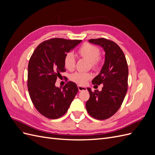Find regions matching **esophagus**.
I'll list each match as a JSON object with an SVG mask.
<instances>
[{
  "mask_svg": "<svg viewBox=\"0 0 155 155\" xmlns=\"http://www.w3.org/2000/svg\"><path fill=\"white\" fill-rule=\"evenodd\" d=\"M78 89H79V91H84V90H86V87H85L78 85Z\"/></svg>",
  "mask_w": 155,
  "mask_h": 155,
  "instance_id": "1",
  "label": "esophagus"
}]
</instances>
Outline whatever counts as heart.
Instances as JSON below:
<instances>
[{
    "label": "heart",
    "instance_id": "1",
    "mask_svg": "<svg viewBox=\"0 0 155 155\" xmlns=\"http://www.w3.org/2000/svg\"><path fill=\"white\" fill-rule=\"evenodd\" d=\"M100 50L96 46L90 43H84L78 50V55L83 59L88 61L91 66L94 69L99 68L101 64V58L99 57ZM76 59L72 53H68L64 58V66L68 70H72L75 67ZM92 78L90 73L75 72L71 75V80L80 85H85L88 80Z\"/></svg>",
    "mask_w": 155,
    "mask_h": 155
}]
</instances>
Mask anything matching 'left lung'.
<instances>
[{"label": "left lung", "instance_id": "left-lung-1", "mask_svg": "<svg viewBox=\"0 0 155 155\" xmlns=\"http://www.w3.org/2000/svg\"><path fill=\"white\" fill-rule=\"evenodd\" d=\"M91 43L105 51V62L100 74L93 79V85L103 84L101 91L87 88L90 98L86 103L88 113L97 120H106L118 110L127 91L128 66L123 51L114 42L104 38L92 39Z\"/></svg>", "mask_w": 155, "mask_h": 155}]
</instances>
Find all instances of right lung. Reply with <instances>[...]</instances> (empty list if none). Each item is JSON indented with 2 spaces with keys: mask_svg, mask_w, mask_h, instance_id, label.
<instances>
[{
  "mask_svg": "<svg viewBox=\"0 0 155 155\" xmlns=\"http://www.w3.org/2000/svg\"><path fill=\"white\" fill-rule=\"evenodd\" d=\"M81 40L51 39L34 50L28 67V88L33 104L40 113L50 119L63 116L71 104L78 88L68 81L63 88L55 87L57 78L66 71L64 58Z\"/></svg>",
  "mask_w": 155,
  "mask_h": 155,
  "instance_id": "1",
  "label": "right lung"
}]
</instances>
